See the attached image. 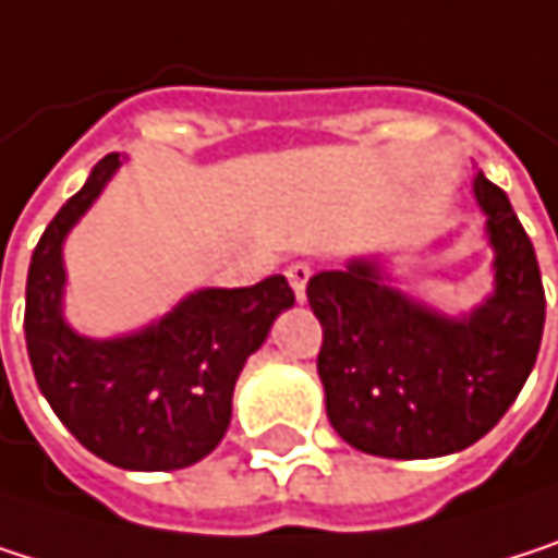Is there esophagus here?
I'll use <instances>...</instances> for the list:
<instances>
[{"label":"esophagus","mask_w":558,"mask_h":558,"mask_svg":"<svg viewBox=\"0 0 558 558\" xmlns=\"http://www.w3.org/2000/svg\"><path fill=\"white\" fill-rule=\"evenodd\" d=\"M288 281H291V291L298 298V304H307V281H311V264L298 260L288 267Z\"/></svg>","instance_id":"obj_1"}]
</instances>
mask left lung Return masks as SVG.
I'll list each match as a JSON object with an SVG mask.
<instances>
[{
  "mask_svg": "<svg viewBox=\"0 0 558 558\" xmlns=\"http://www.w3.org/2000/svg\"><path fill=\"white\" fill-rule=\"evenodd\" d=\"M484 211L490 294L448 314L399 288L379 251L307 281L324 327L317 373L333 432L363 454L445 458L481 441L536 366L546 298L533 241L507 192L474 172Z\"/></svg>",
  "mask_w": 558,
  "mask_h": 558,
  "instance_id": "8db88e82",
  "label": "left lung"
}]
</instances>
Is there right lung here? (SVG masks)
<instances>
[{
    "label": "right lung",
    "mask_w": 558,
    "mask_h": 558,
    "mask_svg": "<svg viewBox=\"0 0 558 558\" xmlns=\"http://www.w3.org/2000/svg\"><path fill=\"white\" fill-rule=\"evenodd\" d=\"M104 156L45 228L25 284V343L41 396L61 425L100 461L123 471H182L218 448L234 383L274 320L294 307L284 274L254 288H198L162 317L87 337L68 314L64 241L120 169Z\"/></svg>",
    "instance_id": "1"
}]
</instances>
